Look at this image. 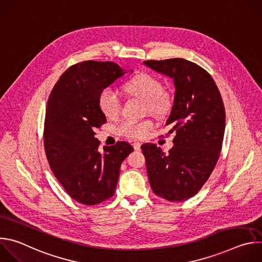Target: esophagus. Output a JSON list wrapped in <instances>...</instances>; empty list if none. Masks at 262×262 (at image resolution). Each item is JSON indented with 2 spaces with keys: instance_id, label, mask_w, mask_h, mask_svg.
Instances as JSON below:
<instances>
[{
  "instance_id": "1",
  "label": "esophagus",
  "mask_w": 262,
  "mask_h": 262,
  "mask_svg": "<svg viewBox=\"0 0 262 262\" xmlns=\"http://www.w3.org/2000/svg\"><path fill=\"white\" fill-rule=\"evenodd\" d=\"M133 146L135 148V150H140L141 149V143H139V142H134Z\"/></svg>"
}]
</instances>
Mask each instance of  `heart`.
<instances>
[{
	"label": "heart",
	"mask_w": 262,
	"mask_h": 262,
	"mask_svg": "<svg viewBox=\"0 0 262 262\" xmlns=\"http://www.w3.org/2000/svg\"><path fill=\"white\" fill-rule=\"evenodd\" d=\"M162 83L157 78L147 73L138 74L124 86L128 94L145 99L147 108L158 116L165 115L172 104L169 94L162 91ZM98 104L103 115L107 118L117 117L121 111L120 98L112 87H106L100 92ZM152 127L154 123L150 120H125L118 125L117 130L121 136L126 138L141 139L150 132Z\"/></svg>",
	"instance_id": "b5f03b06"
}]
</instances>
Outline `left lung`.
Listing matches in <instances>:
<instances>
[{"mask_svg":"<svg viewBox=\"0 0 262 262\" xmlns=\"http://www.w3.org/2000/svg\"><path fill=\"white\" fill-rule=\"evenodd\" d=\"M145 66L173 81V105L166 125L176 133L165 154L156 144L142 145L154 193L172 202L195 196L215 167L225 132V107L210 74L181 58L149 60Z\"/></svg>","mask_w":262,"mask_h":262,"instance_id":"left-lung-1","label":"left lung"}]
</instances>
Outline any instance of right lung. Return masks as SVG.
<instances>
[{"label": "right lung", "instance_id": "right-lung-1", "mask_svg": "<svg viewBox=\"0 0 262 262\" xmlns=\"http://www.w3.org/2000/svg\"><path fill=\"white\" fill-rule=\"evenodd\" d=\"M124 73L110 61L78 63L62 74L48 100L43 139L49 164L68 195L85 205L114 195L121 163L134 150L129 143L118 142L100 151L94 137L106 122L99 94Z\"/></svg>", "mask_w": 262, "mask_h": 262}]
</instances>
